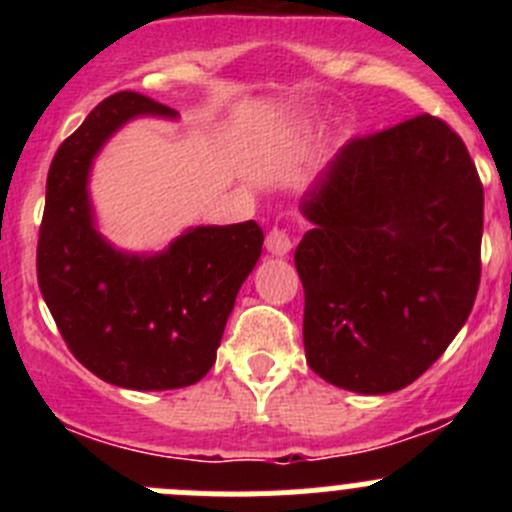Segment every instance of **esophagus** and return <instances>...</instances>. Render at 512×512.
<instances>
[{
    "mask_svg": "<svg viewBox=\"0 0 512 512\" xmlns=\"http://www.w3.org/2000/svg\"><path fill=\"white\" fill-rule=\"evenodd\" d=\"M265 245H267V250L272 252V255L282 257V255H287V252L294 247V237L289 235L285 227H272V230L267 232Z\"/></svg>",
    "mask_w": 512,
    "mask_h": 512,
    "instance_id": "34e87169",
    "label": "esophagus"
}]
</instances>
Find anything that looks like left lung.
<instances>
[{
	"label": "left lung",
	"instance_id": "obj_1",
	"mask_svg": "<svg viewBox=\"0 0 512 512\" xmlns=\"http://www.w3.org/2000/svg\"><path fill=\"white\" fill-rule=\"evenodd\" d=\"M294 250L304 354L356 394L416 381L448 349L480 285L483 183L436 116L356 136L302 203Z\"/></svg>",
	"mask_w": 512,
	"mask_h": 512
}]
</instances>
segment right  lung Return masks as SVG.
Returning <instances> with one entry per match:
<instances>
[{"mask_svg": "<svg viewBox=\"0 0 512 512\" xmlns=\"http://www.w3.org/2000/svg\"><path fill=\"white\" fill-rule=\"evenodd\" d=\"M141 113L175 116L153 98L118 91L59 146L46 175L36 277L66 347L91 374L123 389H183L215 364L265 235L247 220L195 227L153 257L108 247L91 225L86 178L103 141Z\"/></svg>", "mask_w": 512, "mask_h": 512, "instance_id": "add662e5", "label": "right lung"}]
</instances>
